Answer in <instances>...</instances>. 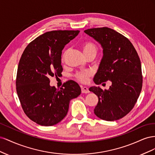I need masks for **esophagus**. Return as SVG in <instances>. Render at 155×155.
I'll return each instance as SVG.
<instances>
[{"label": "esophagus", "instance_id": "esophagus-1", "mask_svg": "<svg viewBox=\"0 0 155 155\" xmlns=\"http://www.w3.org/2000/svg\"><path fill=\"white\" fill-rule=\"evenodd\" d=\"M81 92L82 93H85V94H87L89 92V90L87 87H81Z\"/></svg>", "mask_w": 155, "mask_h": 155}]
</instances>
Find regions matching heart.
<instances>
[{"label":"heart","instance_id":"obj_1","mask_svg":"<svg viewBox=\"0 0 155 155\" xmlns=\"http://www.w3.org/2000/svg\"><path fill=\"white\" fill-rule=\"evenodd\" d=\"M82 50L85 56H87L89 54H96L97 51V48L96 46L91 41H85L82 44ZM68 52V50H66L64 51L62 56V61L64 60L65 55H66L67 53ZM92 76V73L90 71H83V72H77L75 74V78H76L77 80L79 82L82 83H86L88 80V78Z\"/></svg>","mask_w":155,"mask_h":155}]
</instances>
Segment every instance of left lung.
Returning <instances> with one entry per match:
<instances>
[{"instance_id":"obj_1","label":"left lung","mask_w":155,"mask_h":155,"mask_svg":"<svg viewBox=\"0 0 155 155\" xmlns=\"http://www.w3.org/2000/svg\"><path fill=\"white\" fill-rule=\"evenodd\" d=\"M101 44L104 56L94 78L96 85L110 81L109 90L92 87L89 91L98 97L94 112L101 120H118L133 109L142 91L141 62L130 41L107 27L84 31Z\"/></svg>"}]
</instances>
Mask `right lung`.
Returning <instances> with one entry per match:
<instances>
[{"label": "right lung", "instance_id": "right-lung-1", "mask_svg": "<svg viewBox=\"0 0 155 155\" xmlns=\"http://www.w3.org/2000/svg\"><path fill=\"white\" fill-rule=\"evenodd\" d=\"M79 30L46 32L30 43L18 65L16 90L26 115L36 124L51 126L61 121L70 101L81 94V88L72 80L57 89L50 86V78L63 72L61 53L64 46L74 39Z\"/></svg>", "mask_w": 155, "mask_h": 155}]
</instances>
